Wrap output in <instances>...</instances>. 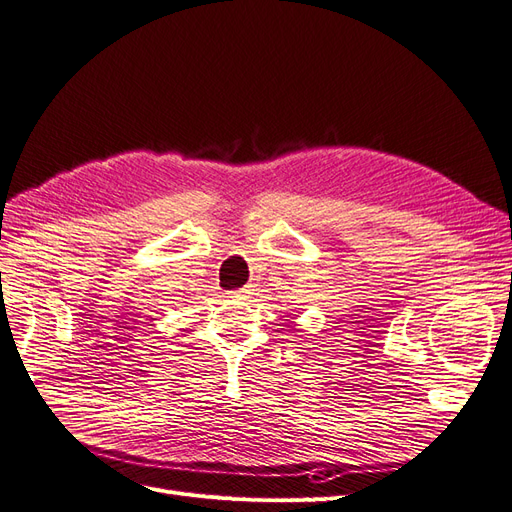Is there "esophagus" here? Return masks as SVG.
<instances>
[{
    "instance_id": "34e87169",
    "label": "esophagus",
    "mask_w": 512,
    "mask_h": 512,
    "mask_svg": "<svg viewBox=\"0 0 512 512\" xmlns=\"http://www.w3.org/2000/svg\"><path fill=\"white\" fill-rule=\"evenodd\" d=\"M248 294V290H237V296H245Z\"/></svg>"
}]
</instances>
